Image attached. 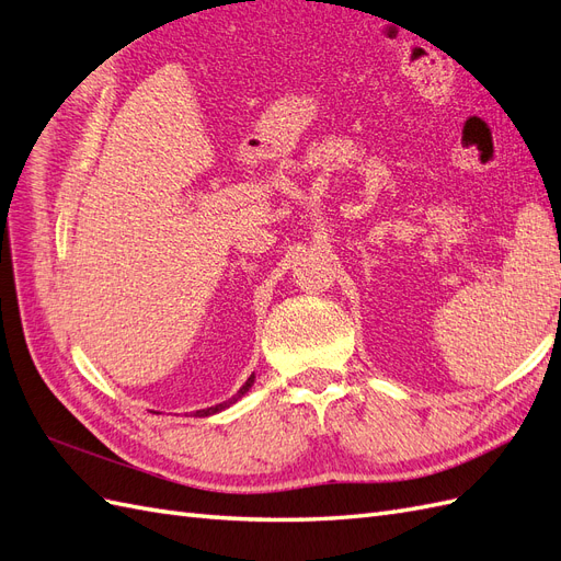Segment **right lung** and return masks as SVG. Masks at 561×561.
Instances as JSON below:
<instances>
[{"label":"right lung","mask_w":561,"mask_h":561,"mask_svg":"<svg viewBox=\"0 0 561 561\" xmlns=\"http://www.w3.org/2000/svg\"><path fill=\"white\" fill-rule=\"evenodd\" d=\"M252 383H254V375H250V379L243 383V388H241L239 393H236L231 400H227V402H219V404H215V407H208V410H198V412H196V416H210V414H215V412H222V410H227L229 404H233L236 400L243 398V396L248 393V390H250V386H252Z\"/></svg>","instance_id":"obj_1"}]
</instances>
